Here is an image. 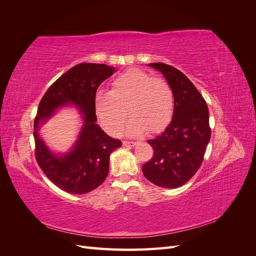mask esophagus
<instances>
[{"label": "esophagus", "mask_w": 256, "mask_h": 256, "mask_svg": "<svg viewBox=\"0 0 256 256\" xmlns=\"http://www.w3.org/2000/svg\"><path fill=\"white\" fill-rule=\"evenodd\" d=\"M124 146H128V147H134L136 145V142H131V141H124L122 142Z\"/></svg>", "instance_id": "1"}]
</instances>
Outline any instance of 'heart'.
Listing matches in <instances>:
<instances>
[{
  "mask_svg": "<svg viewBox=\"0 0 256 256\" xmlns=\"http://www.w3.org/2000/svg\"><path fill=\"white\" fill-rule=\"evenodd\" d=\"M95 110L102 126L110 134L118 136L131 116L126 132L140 136L164 130L172 120L174 97L170 85L154 78L142 69L130 68L112 82L110 92L99 90L95 95Z\"/></svg>",
  "mask_w": 256,
  "mask_h": 256,
  "instance_id": "obj_1",
  "label": "heart"
}]
</instances>
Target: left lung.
<instances>
[{"mask_svg":"<svg viewBox=\"0 0 256 256\" xmlns=\"http://www.w3.org/2000/svg\"><path fill=\"white\" fill-rule=\"evenodd\" d=\"M160 72L174 97V112L166 130L148 143L152 158L142 166L144 176L162 188L174 189L189 182L202 164L210 140L206 102L192 82L175 67L150 63Z\"/></svg>","mask_w":256,"mask_h":256,"instance_id":"1","label":"left lung"}]
</instances>
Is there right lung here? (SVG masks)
<instances>
[{
	"label": "right lung",
	"mask_w": 256,
	"mask_h": 256,
	"mask_svg": "<svg viewBox=\"0 0 256 256\" xmlns=\"http://www.w3.org/2000/svg\"><path fill=\"white\" fill-rule=\"evenodd\" d=\"M104 64L81 63L69 69L46 92L34 120L35 154L44 175L62 190L84 194L102 184L109 173L110 154L122 142L108 136L96 122L95 95L99 85L115 72ZM74 105L84 120L78 138L67 153L51 151L40 128L62 107Z\"/></svg>",
	"instance_id": "obj_1"
}]
</instances>
